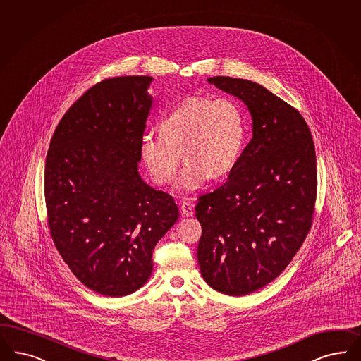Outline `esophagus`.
Listing matches in <instances>:
<instances>
[{
  "instance_id": "obj_1",
  "label": "esophagus",
  "mask_w": 361,
  "mask_h": 361,
  "mask_svg": "<svg viewBox=\"0 0 361 361\" xmlns=\"http://www.w3.org/2000/svg\"><path fill=\"white\" fill-rule=\"evenodd\" d=\"M180 212L185 215V216H192L194 214V209H192V204L188 203V202H183L182 206H180Z\"/></svg>"
}]
</instances>
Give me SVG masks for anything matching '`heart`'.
Here are the masks:
<instances>
[{
  "label": "heart",
  "mask_w": 361,
  "mask_h": 361,
  "mask_svg": "<svg viewBox=\"0 0 361 361\" xmlns=\"http://www.w3.org/2000/svg\"><path fill=\"white\" fill-rule=\"evenodd\" d=\"M161 133L140 139V155L155 182L167 183L182 159L175 190L191 192L210 176L227 174L238 161L245 142V118L228 97H190L161 121Z\"/></svg>",
  "instance_id": "heart-1"
}]
</instances>
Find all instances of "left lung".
Returning <instances> with one entry per match:
<instances>
[{"label": "left lung", "mask_w": 361, "mask_h": 361, "mask_svg": "<svg viewBox=\"0 0 361 361\" xmlns=\"http://www.w3.org/2000/svg\"><path fill=\"white\" fill-rule=\"evenodd\" d=\"M209 82L240 99L253 119V137L226 182L195 206L202 277L216 292L240 297L276 280L307 238L316 151L301 114L265 87L227 76Z\"/></svg>", "instance_id": "1"}]
</instances>
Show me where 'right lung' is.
<instances>
[{
	"label": "right lung",
	"instance_id": "1",
	"mask_svg": "<svg viewBox=\"0 0 361 361\" xmlns=\"http://www.w3.org/2000/svg\"><path fill=\"white\" fill-rule=\"evenodd\" d=\"M151 81L121 76L94 84L61 118L47 154L54 246L82 285L108 297L147 282L152 252L179 216L174 198L137 173Z\"/></svg>",
	"mask_w": 361,
	"mask_h": 361
}]
</instances>
